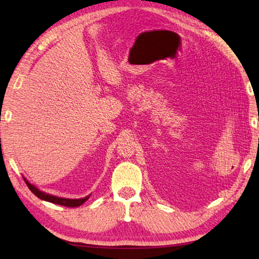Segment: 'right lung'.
Segmentation results:
<instances>
[{"instance_id": "add662e5", "label": "right lung", "mask_w": 259, "mask_h": 259, "mask_svg": "<svg viewBox=\"0 0 259 259\" xmlns=\"http://www.w3.org/2000/svg\"><path fill=\"white\" fill-rule=\"evenodd\" d=\"M24 180H25L26 186L29 187V189H30V190L33 192V194H34L37 198H40V199L49 201V202L57 203V205L64 206V207H79V206L82 205V203L85 202L88 199H89V197H90V196H87L85 198H80V199H68V198L56 197V196L49 195V194H46V192L40 191L37 188H35L34 186L31 185L26 179H24Z\"/></svg>"}]
</instances>
